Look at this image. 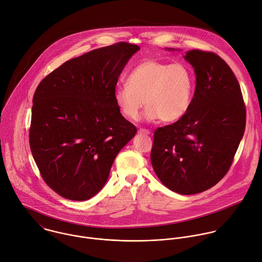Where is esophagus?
<instances>
[{
    "label": "esophagus",
    "instance_id": "34e87169",
    "mask_svg": "<svg viewBox=\"0 0 262 262\" xmlns=\"http://www.w3.org/2000/svg\"><path fill=\"white\" fill-rule=\"evenodd\" d=\"M139 134H141V135H150L151 132L149 129H146V128H140Z\"/></svg>",
    "mask_w": 262,
    "mask_h": 262
}]
</instances>
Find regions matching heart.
I'll list each match as a JSON object with an SVG mask.
<instances>
[{"label": "heart", "mask_w": 262, "mask_h": 262, "mask_svg": "<svg viewBox=\"0 0 262 262\" xmlns=\"http://www.w3.org/2000/svg\"><path fill=\"white\" fill-rule=\"evenodd\" d=\"M194 84V74L186 63L148 59L129 73L126 85L117 87L114 101L122 115L130 120L139 117L145 104L148 120L160 118L172 122L187 113Z\"/></svg>", "instance_id": "1"}]
</instances>
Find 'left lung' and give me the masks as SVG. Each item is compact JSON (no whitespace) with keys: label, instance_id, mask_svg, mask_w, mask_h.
Listing matches in <instances>:
<instances>
[{"label":"left lung","instance_id":"1","mask_svg":"<svg viewBox=\"0 0 262 262\" xmlns=\"http://www.w3.org/2000/svg\"><path fill=\"white\" fill-rule=\"evenodd\" d=\"M184 58L196 86L187 113L154 132L151 163L161 183L180 194H195L227 173L246 126V107L232 70L219 55L199 49Z\"/></svg>","mask_w":262,"mask_h":262}]
</instances>
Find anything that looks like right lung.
Returning a JSON list of instances; mask_svg holds the SVG:
<instances>
[{"label":"right lung","mask_w":262,"mask_h":262,"mask_svg":"<svg viewBox=\"0 0 262 262\" xmlns=\"http://www.w3.org/2000/svg\"><path fill=\"white\" fill-rule=\"evenodd\" d=\"M140 47L118 42L63 62L33 98L30 147L45 183L58 195L86 201L108 180L118 152L137 134L120 113L115 87Z\"/></svg>","instance_id":"right-lung-1"}]
</instances>
